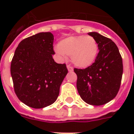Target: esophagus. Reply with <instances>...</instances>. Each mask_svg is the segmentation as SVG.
<instances>
[{
  "label": "esophagus",
  "mask_w": 134,
  "mask_h": 134,
  "mask_svg": "<svg viewBox=\"0 0 134 134\" xmlns=\"http://www.w3.org/2000/svg\"><path fill=\"white\" fill-rule=\"evenodd\" d=\"M67 69H68V71H73V67H71V65H67Z\"/></svg>",
  "instance_id": "obj_1"
}]
</instances>
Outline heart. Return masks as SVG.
I'll return each instance as SVG.
<instances>
[{"label": "heart", "mask_w": 134, "mask_h": 134, "mask_svg": "<svg viewBox=\"0 0 134 134\" xmlns=\"http://www.w3.org/2000/svg\"><path fill=\"white\" fill-rule=\"evenodd\" d=\"M55 51L60 58L65 60L71 56V62L78 67L87 68L91 66L98 54L97 41L91 36L76 35L63 39L55 46Z\"/></svg>", "instance_id": "heart-1"}]
</instances>
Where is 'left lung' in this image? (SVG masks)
Returning <instances> with one entry per match:
<instances>
[{
	"label": "left lung",
	"mask_w": 134,
	"mask_h": 134,
	"mask_svg": "<svg viewBox=\"0 0 134 134\" xmlns=\"http://www.w3.org/2000/svg\"><path fill=\"white\" fill-rule=\"evenodd\" d=\"M99 53L94 63L86 69L74 71L77 75L76 87L87 104L101 106L113 99L118 92L122 77V59L118 46L110 39L92 32Z\"/></svg>",
	"instance_id": "1"
}]
</instances>
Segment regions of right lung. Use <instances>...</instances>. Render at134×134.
<instances>
[{
  "instance_id": "1",
  "label": "right lung",
  "mask_w": 134,
  "mask_h": 134,
  "mask_svg": "<svg viewBox=\"0 0 134 134\" xmlns=\"http://www.w3.org/2000/svg\"><path fill=\"white\" fill-rule=\"evenodd\" d=\"M53 35L40 32L24 39L16 48L10 71L19 99L33 108L53 104L68 70L53 58Z\"/></svg>"
}]
</instances>
